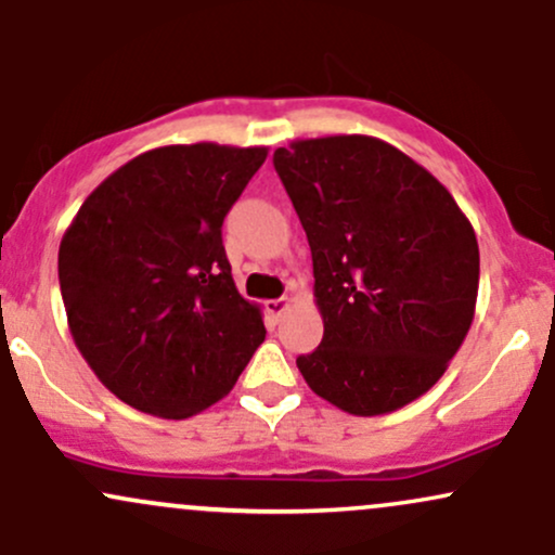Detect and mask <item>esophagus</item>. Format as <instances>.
<instances>
[{"mask_svg":"<svg viewBox=\"0 0 555 555\" xmlns=\"http://www.w3.org/2000/svg\"><path fill=\"white\" fill-rule=\"evenodd\" d=\"M286 308H289V297L269 299V302H266V313H269L273 321H279V318L286 313Z\"/></svg>","mask_w":555,"mask_h":555,"instance_id":"obj_1","label":"esophagus"}]
</instances>
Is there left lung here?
<instances>
[{"label":"left lung","instance_id":"obj_1","mask_svg":"<svg viewBox=\"0 0 555 555\" xmlns=\"http://www.w3.org/2000/svg\"><path fill=\"white\" fill-rule=\"evenodd\" d=\"M273 167L313 253L323 339L297 367L349 415L399 410L441 378L475 318V229L428 169L367 135L297 140Z\"/></svg>","mask_w":555,"mask_h":555}]
</instances>
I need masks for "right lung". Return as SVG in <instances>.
<instances>
[{"label":"right lung","mask_w":555,"mask_h":555,"mask_svg":"<svg viewBox=\"0 0 555 555\" xmlns=\"http://www.w3.org/2000/svg\"><path fill=\"white\" fill-rule=\"evenodd\" d=\"M269 149L145 151L106 177L60 245L69 334L114 397L167 420L232 391L266 339L221 224Z\"/></svg>","instance_id":"add662e5"}]
</instances>
